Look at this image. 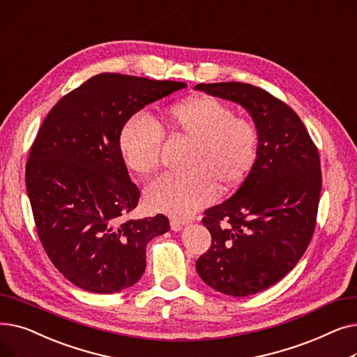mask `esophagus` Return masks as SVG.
I'll use <instances>...</instances> for the list:
<instances>
[{
  "instance_id": "esophagus-1",
  "label": "esophagus",
  "mask_w": 357,
  "mask_h": 357,
  "mask_svg": "<svg viewBox=\"0 0 357 357\" xmlns=\"http://www.w3.org/2000/svg\"><path fill=\"white\" fill-rule=\"evenodd\" d=\"M183 226H185V222H182V221H179V220H175V218L171 220V229H172L174 231H181V230L183 229Z\"/></svg>"
}]
</instances>
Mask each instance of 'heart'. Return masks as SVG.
I'll use <instances>...</instances> for the list:
<instances>
[{
    "label": "heart",
    "mask_w": 357,
    "mask_h": 357,
    "mask_svg": "<svg viewBox=\"0 0 357 357\" xmlns=\"http://www.w3.org/2000/svg\"><path fill=\"white\" fill-rule=\"evenodd\" d=\"M165 127L174 137L191 143L179 176H162L146 190L152 210L186 220L207 207L215 190L230 191L245 181L257 158L256 126L210 96L174 104L165 114ZM121 156L130 171L149 175L160 160L162 130L146 112H136L123 126L119 137Z\"/></svg>",
    "instance_id": "b5f03b06"
}]
</instances>
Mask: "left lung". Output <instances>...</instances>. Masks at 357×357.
<instances>
[{
    "label": "left lung",
    "instance_id": "1",
    "mask_svg": "<svg viewBox=\"0 0 357 357\" xmlns=\"http://www.w3.org/2000/svg\"><path fill=\"white\" fill-rule=\"evenodd\" d=\"M240 104L259 133L257 158L240 188L205 211L211 248L197 260L205 284L231 296L265 291L289 273L315 230L321 192L318 150L296 112L259 86L198 84Z\"/></svg>",
    "mask_w": 357,
    "mask_h": 357
}]
</instances>
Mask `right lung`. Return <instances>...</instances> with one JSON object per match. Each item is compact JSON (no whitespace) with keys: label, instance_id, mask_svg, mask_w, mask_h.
<instances>
[{"label":"right lung","instance_id":"right-lung-1","mask_svg":"<svg viewBox=\"0 0 357 357\" xmlns=\"http://www.w3.org/2000/svg\"><path fill=\"white\" fill-rule=\"evenodd\" d=\"M100 73L61 98L30 149L26 186L37 233L52 264L81 289L114 294L142 278L146 246L169 231L163 214L123 217L137 207L119 137L144 105L185 88Z\"/></svg>","mask_w":357,"mask_h":357}]
</instances>
